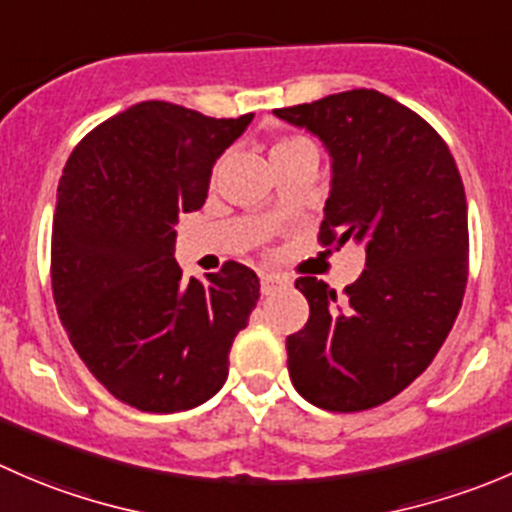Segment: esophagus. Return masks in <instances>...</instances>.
Segmentation results:
<instances>
[{
  "instance_id": "esophagus-1",
  "label": "esophagus",
  "mask_w": 512,
  "mask_h": 512,
  "mask_svg": "<svg viewBox=\"0 0 512 512\" xmlns=\"http://www.w3.org/2000/svg\"><path fill=\"white\" fill-rule=\"evenodd\" d=\"M287 282L282 280V277L277 275H260V290L262 295H272V292H277L280 287H285Z\"/></svg>"
}]
</instances>
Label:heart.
I'll return each mask as SVG.
<instances>
[{"label":"heart","mask_w":512,"mask_h":512,"mask_svg":"<svg viewBox=\"0 0 512 512\" xmlns=\"http://www.w3.org/2000/svg\"><path fill=\"white\" fill-rule=\"evenodd\" d=\"M300 142H305V140H300V137H292V135L277 137V140L272 142V147H270V155H275V152H280V150H287V147L300 145Z\"/></svg>","instance_id":"1"}]
</instances>
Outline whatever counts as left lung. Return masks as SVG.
Instances as JSON below:
<instances>
[{
	"instance_id": "left-lung-1",
	"label": "left lung",
	"mask_w": 512,
	"mask_h": 512,
	"mask_svg": "<svg viewBox=\"0 0 512 512\" xmlns=\"http://www.w3.org/2000/svg\"><path fill=\"white\" fill-rule=\"evenodd\" d=\"M332 155L317 242L357 240L365 270L337 297L297 277L310 317L287 337L292 385L330 413H360L403 393L443 347L468 285V205L458 165L420 114L375 89L275 109Z\"/></svg>"
}]
</instances>
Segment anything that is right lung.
Here are the masks:
<instances>
[{
    "label": "right lung",
    "instance_id": "1",
    "mask_svg": "<svg viewBox=\"0 0 512 512\" xmlns=\"http://www.w3.org/2000/svg\"><path fill=\"white\" fill-rule=\"evenodd\" d=\"M252 114L215 119L140 102L97 124L64 165L52 222V295L69 342L114 398L180 413L225 385L230 347L260 277L227 260L185 280L175 255L182 212L205 205L212 165Z\"/></svg>",
    "mask_w": 512,
    "mask_h": 512
}]
</instances>
